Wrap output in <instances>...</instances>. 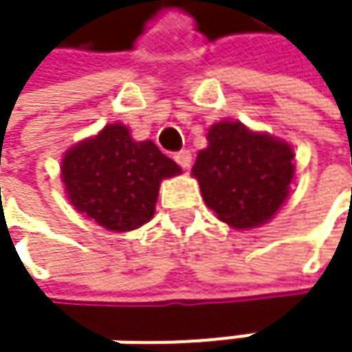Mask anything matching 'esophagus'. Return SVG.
I'll use <instances>...</instances> for the list:
<instances>
[{"label": "esophagus", "instance_id": "esophagus-1", "mask_svg": "<svg viewBox=\"0 0 352 352\" xmlns=\"http://www.w3.org/2000/svg\"><path fill=\"white\" fill-rule=\"evenodd\" d=\"M191 159H193V157H191L189 151H179L175 155V161L183 167V169H189V167H191Z\"/></svg>", "mask_w": 352, "mask_h": 352}]
</instances>
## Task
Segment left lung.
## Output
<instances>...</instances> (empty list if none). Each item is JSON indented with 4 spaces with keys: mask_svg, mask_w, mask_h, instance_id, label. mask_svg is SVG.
Listing matches in <instances>:
<instances>
[{
    "mask_svg": "<svg viewBox=\"0 0 352 352\" xmlns=\"http://www.w3.org/2000/svg\"><path fill=\"white\" fill-rule=\"evenodd\" d=\"M191 175L206 206L234 230L267 224L287 201L296 179L294 146L243 122L222 120L208 128Z\"/></svg>",
    "mask_w": 352,
    "mask_h": 352,
    "instance_id": "1",
    "label": "left lung"
}]
</instances>
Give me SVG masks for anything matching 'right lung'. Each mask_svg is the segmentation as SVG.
I'll list each match as a JSON object with an SVG mask.
<instances>
[{
    "instance_id": "obj_1",
    "label": "right lung",
    "mask_w": 352,
    "mask_h": 352,
    "mask_svg": "<svg viewBox=\"0 0 352 352\" xmlns=\"http://www.w3.org/2000/svg\"><path fill=\"white\" fill-rule=\"evenodd\" d=\"M181 173L153 140H134L113 122L79 140L60 159V181L71 206L109 232H130L151 222L163 179Z\"/></svg>"
}]
</instances>
